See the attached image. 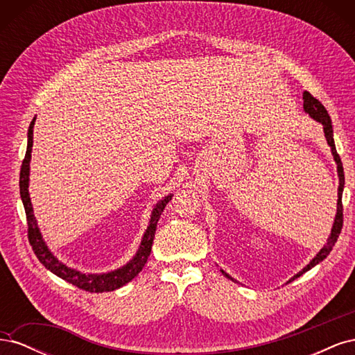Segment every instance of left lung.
<instances>
[{"mask_svg":"<svg viewBox=\"0 0 355 355\" xmlns=\"http://www.w3.org/2000/svg\"><path fill=\"white\" fill-rule=\"evenodd\" d=\"M302 98H304V111H305L306 114H309L311 116H313L314 120H317L318 123L323 124V130H324L326 141H327V144H329V146H330V149H331L333 158H335L336 164H338V175H339V188H338V213H336L335 223H333L331 234H330V237H329V240H327V244L323 247V249H321V250L318 252V254H317V256L314 257V259L311 261V262L304 268L302 271L297 272V274L292 278V280H288V283H290V282H293L295 278L300 277V275H302L304 272H306L308 270H311V268L315 266L317 263H320L321 261L324 259V257H327V254H329V253L331 252V249H333V245H335V243L338 241V237H339V234H340V231H342V225H343L342 192H343V185H345V175H343V167H342L340 157H339V154L336 153L335 141H333L331 120H330V116H329V114H327L326 108L323 106V103H321L318 99H315L314 96L311 94L309 92H304ZM222 272H223V271H222ZM223 275H227L228 278H231L227 272H223ZM231 280H232V278H231Z\"/></svg>","mask_w":355,"mask_h":355,"instance_id":"left-lung-1","label":"left lung"}]
</instances>
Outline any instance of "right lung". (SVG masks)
<instances>
[{
	"label": "right lung",
	"mask_w": 355,
	"mask_h": 355,
	"mask_svg": "<svg viewBox=\"0 0 355 355\" xmlns=\"http://www.w3.org/2000/svg\"><path fill=\"white\" fill-rule=\"evenodd\" d=\"M34 124H35V118L29 124L28 148H26L25 158L22 161V167H20V179H19L20 197H22V201H24L26 222H28V240H29V244L32 245V250H34L35 256L38 257V261L44 265L47 270H50L53 274L60 277L62 280L77 286L81 290H85V292L102 293V292H112V290H115V288H120L121 286L127 284L128 282H132L133 278L142 271V268L146 263L148 256H149V253H151V249H153L158 219L161 216V213H163L164 207L167 206V202L171 200V196L164 197V200H161L155 206L151 220H149V227L144 235L141 247H139V250H137V254L125 266L120 268V270H115L112 272L101 274V275L81 274L80 271L71 270V268L59 262L56 257L50 253L46 243L42 241L40 230L37 227V220L34 218V211H32V204H31V198H29V192H28V182H29V161H31L32 137H34Z\"/></svg>",
	"instance_id": "obj_1"
}]
</instances>
